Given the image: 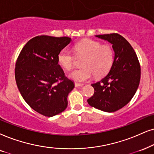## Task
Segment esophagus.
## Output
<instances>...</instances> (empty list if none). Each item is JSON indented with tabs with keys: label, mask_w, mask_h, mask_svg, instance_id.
<instances>
[{
	"label": "esophagus",
	"mask_w": 154,
	"mask_h": 154,
	"mask_svg": "<svg viewBox=\"0 0 154 154\" xmlns=\"http://www.w3.org/2000/svg\"><path fill=\"white\" fill-rule=\"evenodd\" d=\"M83 84H81V83H77V82H75V86L76 87H82L83 86Z\"/></svg>",
	"instance_id": "esophagus-1"
}]
</instances>
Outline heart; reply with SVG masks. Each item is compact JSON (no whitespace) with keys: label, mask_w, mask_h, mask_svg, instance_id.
I'll return each instance as SVG.
<instances>
[{"label":"heart","mask_w":154,"mask_h":154,"mask_svg":"<svg viewBox=\"0 0 154 154\" xmlns=\"http://www.w3.org/2000/svg\"><path fill=\"white\" fill-rule=\"evenodd\" d=\"M74 50L77 56L85 57L81 65L69 74V78L78 82L89 80L94 75L98 78L106 75L112 68L114 60V50L109 44H102L93 40H84L75 44ZM60 65L66 70H71L75 63V55L67 49H63L57 55Z\"/></svg>","instance_id":"heart-1"}]
</instances>
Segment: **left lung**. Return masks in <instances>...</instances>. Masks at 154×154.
<instances>
[{"mask_svg":"<svg viewBox=\"0 0 154 154\" xmlns=\"http://www.w3.org/2000/svg\"><path fill=\"white\" fill-rule=\"evenodd\" d=\"M96 37L112 44L114 60L107 75L91 85L94 93L87 102L100 110L114 112L124 107L135 94L141 77V67L135 51L124 37L117 33Z\"/></svg>","mask_w":154,"mask_h":154,"instance_id":"8db88e82","label":"left lung"}]
</instances>
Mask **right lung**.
<instances>
[{
  "label": "right lung",
  "mask_w": 154,
  "mask_h": 154,
  "mask_svg": "<svg viewBox=\"0 0 154 154\" xmlns=\"http://www.w3.org/2000/svg\"><path fill=\"white\" fill-rule=\"evenodd\" d=\"M71 41L68 37L36 36L17 57V88L27 104L43 116H55L67 106V96L75 86L58 64L57 55Z\"/></svg>",
  "instance_id": "1"
}]
</instances>
